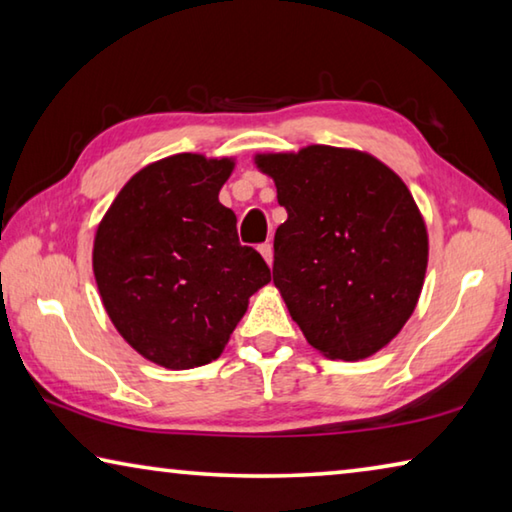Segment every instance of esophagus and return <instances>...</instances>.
<instances>
[{
    "instance_id": "34e87169",
    "label": "esophagus",
    "mask_w": 512,
    "mask_h": 512,
    "mask_svg": "<svg viewBox=\"0 0 512 512\" xmlns=\"http://www.w3.org/2000/svg\"><path fill=\"white\" fill-rule=\"evenodd\" d=\"M259 253H262V257L266 259L268 266L273 264V246H271V244H262V246H259Z\"/></svg>"
}]
</instances>
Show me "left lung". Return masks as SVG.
I'll use <instances>...</instances> for the list:
<instances>
[{
    "label": "left lung",
    "instance_id": "left-lung-1",
    "mask_svg": "<svg viewBox=\"0 0 512 512\" xmlns=\"http://www.w3.org/2000/svg\"><path fill=\"white\" fill-rule=\"evenodd\" d=\"M287 210L273 282L311 348L357 361L413 314L427 271V228L397 173L368 153L307 146L257 155Z\"/></svg>",
    "mask_w": 512,
    "mask_h": 512
}]
</instances>
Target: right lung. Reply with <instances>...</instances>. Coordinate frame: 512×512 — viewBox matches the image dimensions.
Instances as JSON below:
<instances>
[{
  "label": "right lung",
  "mask_w": 512,
  "mask_h": 512,
  "mask_svg": "<svg viewBox=\"0 0 512 512\" xmlns=\"http://www.w3.org/2000/svg\"><path fill=\"white\" fill-rule=\"evenodd\" d=\"M235 162L178 153L128 180L94 237L92 266L112 325L158 366L221 357L248 298L271 282L237 216L219 203Z\"/></svg>",
  "instance_id": "add662e5"
}]
</instances>
